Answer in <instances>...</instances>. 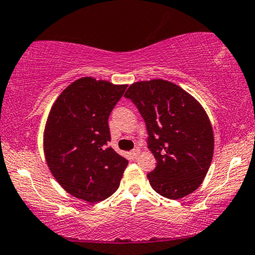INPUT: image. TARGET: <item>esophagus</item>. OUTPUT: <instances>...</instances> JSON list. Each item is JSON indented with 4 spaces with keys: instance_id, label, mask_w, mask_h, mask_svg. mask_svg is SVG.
<instances>
[{
    "instance_id": "34e87169",
    "label": "esophagus",
    "mask_w": 255,
    "mask_h": 255,
    "mask_svg": "<svg viewBox=\"0 0 255 255\" xmlns=\"http://www.w3.org/2000/svg\"><path fill=\"white\" fill-rule=\"evenodd\" d=\"M138 156H139V150H138V149H134V150H132V151L130 152L131 159H137Z\"/></svg>"
}]
</instances>
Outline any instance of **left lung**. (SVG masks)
Here are the masks:
<instances>
[{"label":"left lung","instance_id":"1","mask_svg":"<svg viewBox=\"0 0 255 255\" xmlns=\"http://www.w3.org/2000/svg\"><path fill=\"white\" fill-rule=\"evenodd\" d=\"M144 119L149 149L157 160L148 173L151 187L179 200L199 188L214 155V130L203 106L177 84L139 81L125 93Z\"/></svg>","mask_w":255,"mask_h":255}]
</instances>
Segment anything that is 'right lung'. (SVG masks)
I'll use <instances>...</instances> for the list:
<instances>
[{"instance_id":"obj_1","label":"right lung","mask_w":255,"mask_h":255,"mask_svg":"<svg viewBox=\"0 0 255 255\" xmlns=\"http://www.w3.org/2000/svg\"><path fill=\"white\" fill-rule=\"evenodd\" d=\"M127 84L81 77L60 93L44 130V153L53 177L67 193L87 202L119 188L128 160L114 151L109 117Z\"/></svg>"}]
</instances>
